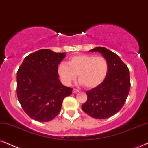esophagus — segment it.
I'll list each match as a JSON object with an SVG mask.
<instances>
[{
  "instance_id": "obj_1",
  "label": "esophagus",
  "mask_w": 148,
  "mask_h": 148,
  "mask_svg": "<svg viewBox=\"0 0 148 148\" xmlns=\"http://www.w3.org/2000/svg\"><path fill=\"white\" fill-rule=\"evenodd\" d=\"M72 92L74 93H78V92H79V91H78V89H73Z\"/></svg>"
}]
</instances>
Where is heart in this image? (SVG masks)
Listing matches in <instances>:
<instances>
[{
  "label": "heart",
  "instance_id": "b5f03b06",
  "mask_svg": "<svg viewBox=\"0 0 148 148\" xmlns=\"http://www.w3.org/2000/svg\"><path fill=\"white\" fill-rule=\"evenodd\" d=\"M108 72V63L104 57L93 55H77L71 57L68 64L61 63L58 74L65 85H69L76 78L87 89L101 85Z\"/></svg>",
  "mask_w": 148,
  "mask_h": 148
}]
</instances>
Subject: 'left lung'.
I'll return each instance as SVG.
<instances>
[{"mask_svg": "<svg viewBox=\"0 0 148 148\" xmlns=\"http://www.w3.org/2000/svg\"><path fill=\"white\" fill-rule=\"evenodd\" d=\"M89 52H98L108 63V72L101 85L87 91V100L82 109L93 118L106 119L119 111L124 105L130 88V72L118 55L104 47Z\"/></svg>", "mask_w": 148, "mask_h": 148, "instance_id": "1", "label": "left lung"}]
</instances>
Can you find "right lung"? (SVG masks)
<instances>
[{
    "mask_svg": "<svg viewBox=\"0 0 148 148\" xmlns=\"http://www.w3.org/2000/svg\"><path fill=\"white\" fill-rule=\"evenodd\" d=\"M66 53L42 49L24 58L17 72V96L31 119L46 122L60 113L63 100L72 89L61 83L58 65Z\"/></svg>",
    "mask_w": 148,
    "mask_h": 148,
    "instance_id": "add662e5",
    "label": "right lung"
}]
</instances>
